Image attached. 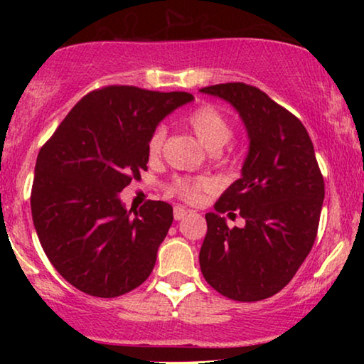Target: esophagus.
Instances as JSON below:
<instances>
[{
	"instance_id": "34e87169",
	"label": "esophagus",
	"mask_w": 364,
	"mask_h": 364,
	"mask_svg": "<svg viewBox=\"0 0 364 364\" xmlns=\"http://www.w3.org/2000/svg\"><path fill=\"white\" fill-rule=\"evenodd\" d=\"M187 213H188L187 208H183V207H181V205L173 207V218H176V220H182V218L186 217Z\"/></svg>"
}]
</instances>
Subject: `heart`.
Returning <instances> with one entry per match:
<instances>
[{"instance_id":"1","label":"heart","mask_w":364,"mask_h":364,"mask_svg":"<svg viewBox=\"0 0 364 364\" xmlns=\"http://www.w3.org/2000/svg\"><path fill=\"white\" fill-rule=\"evenodd\" d=\"M187 124L196 137L205 146L208 151H218L232 139L233 127L230 119L212 104H203L187 116ZM167 129L164 126H157L154 129L151 137H149L147 152L151 157H157L161 154L164 142H166ZM210 187L207 181H178L173 182L172 192L186 198L188 202L197 200L203 191Z\"/></svg>"}]
</instances>
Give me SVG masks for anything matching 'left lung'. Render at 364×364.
Instances as JSON below:
<instances>
[{"label":"left lung","instance_id":"obj_1","mask_svg":"<svg viewBox=\"0 0 364 364\" xmlns=\"http://www.w3.org/2000/svg\"><path fill=\"white\" fill-rule=\"evenodd\" d=\"M200 92L230 104L248 136L242 177L205 215L202 275L232 300H265L295 277L316 238L325 182L315 149L305 126L260 89L227 82ZM223 211L246 227L228 229Z\"/></svg>","mask_w":364,"mask_h":364}]
</instances>
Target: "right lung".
Segmentation results:
<instances>
[{"instance_id":"right-lung-1","label":"right lung","mask_w":364,"mask_h":364,"mask_svg":"<svg viewBox=\"0 0 364 364\" xmlns=\"http://www.w3.org/2000/svg\"><path fill=\"white\" fill-rule=\"evenodd\" d=\"M188 92L107 86L84 96L38 154L31 213L49 262L87 295L121 296L147 280L172 225L167 202L132 212L119 192L147 171L149 137Z\"/></svg>"}]
</instances>
